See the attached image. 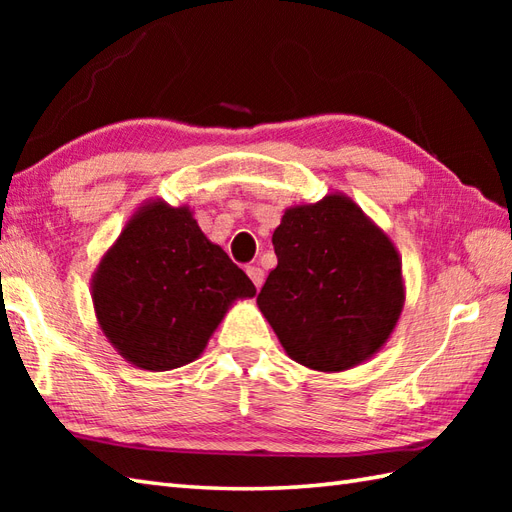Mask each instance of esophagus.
<instances>
[{
	"instance_id": "obj_1",
	"label": "esophagus",
	"mask_w": 512,
	"mask_h": 512,
	"mask_svg": "<svg viewBox=\"0 0 512 512\" xmlns=\"http://www.w3.org/2000/svg\"><path fill=\"white\" fill-rule=\"evenodd\" d=\"M246 273H248L250 281H253L257 290L262 288V284H264V270L262 268H259V266H246Z\"/></svg>"
}]
</instances>
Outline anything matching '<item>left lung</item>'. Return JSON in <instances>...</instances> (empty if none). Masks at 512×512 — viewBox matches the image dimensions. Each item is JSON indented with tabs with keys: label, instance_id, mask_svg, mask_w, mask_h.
I'll return each instance as SVG.
<instances>
[{
	"label": "left lung",
	"instance_id": "1",
	"mask_svg": "<svg viewBox=\"0 0 512 512\" xmlns=\"http://www.w3.org/2000/svg\"><path fill=\"white\" fill-rule=\"evenodd\" d=\"M273 246L277 266L257 306L292 361L336 374L389 341L405 308L402 259L352 198L288 206Z\"/></svg>",
	"mask_w": 512,
	"mask_h": 512
}]
</instances>
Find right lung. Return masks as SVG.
Segmentation results:
<instances>
[{"label":"right lung","mask_w":512,"mask_h":512,"mask_svg":"<svg viewBox=\"0 0 512 512\" xmlns=\"http://www.w3.org/2000/svg\"><path fill=\"white\" fill-rule=\"evenodd\" d=\"M90 288L107 341L127 363L149 372L200 358L228 308L257 292L202 233L191 206L160 198L129 215Z\"/></svg>","instance_id":"1"}]
</instances>
